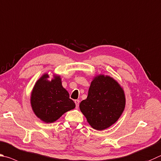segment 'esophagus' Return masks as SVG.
Wrapping results in <instances>:
<instances>
[{"instance_id":"34e87169","label":"esophagus","mask_w":161,"mask_h":161,"mask_svg":"<svg viewBox=\"0 0 161 161\" xmlns=\"http://www.w3.org/2000/svg\"><path fill=\"white\" fill-rule=\"evenodd\" d=\"M75 104H76V108H77L79 107V105H80V101L79 100H75Z\"/></svg>"}]
</instances>
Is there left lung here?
<instances>
[{"label":"left lung","instance_id":"obj_1","mask_svg":"<svg viewBox=\"0 0 161 161\" xmlns=\"http://www.w3.org/2000/svg\"><path fill=\"white\" fill-rule=\"evenodd\" d=\"M123 88L108 75H98L93 78L88 96L81 102L80 108L91 127L104 130L115 124L125 107Z\"/></svg>","mask_w":161,"mask_h":161}]
</instances>
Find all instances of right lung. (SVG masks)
I'll use <instances>...</instances> for the list:
<instances>
[{
  "mask_svg": "<svg viewBox=\"0 0 161 161\" xmlns=\"http://www.w3.org/2000/svg\"><path fill=\"white\" fill-rule=\"evenodd\" d=\"M48 73L43 75L31 91L30 103L35 115L46 123H52L64 113L74 109L75 103L62 85L60 76L53 75L48 80Z\"/></svg>",
  "mask_w": 161,
  "mask_h": 161,
  "instance_id": "obj_1",
  "label": "right lung"
}]
</instances>
